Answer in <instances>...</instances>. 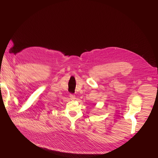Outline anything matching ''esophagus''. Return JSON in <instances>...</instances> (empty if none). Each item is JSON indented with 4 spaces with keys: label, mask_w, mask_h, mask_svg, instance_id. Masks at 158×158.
<instances>
[{
    "label": "esophagus",
    "mask_w": 158,
    "mask_h": 158,
    "mask_svg": "<svg viewBox=\"0 0 158 158\" xmlns=\"http://www.w3.org/2000/svg\"><path fill=\"white\" fill-rule=\"evenodd\" d=\"M69 97H70V98H71V100H74V99H76V96H75V95L73 94H69Z\"/></svg>",
    "instance_id": "1"
}]
</instances>
